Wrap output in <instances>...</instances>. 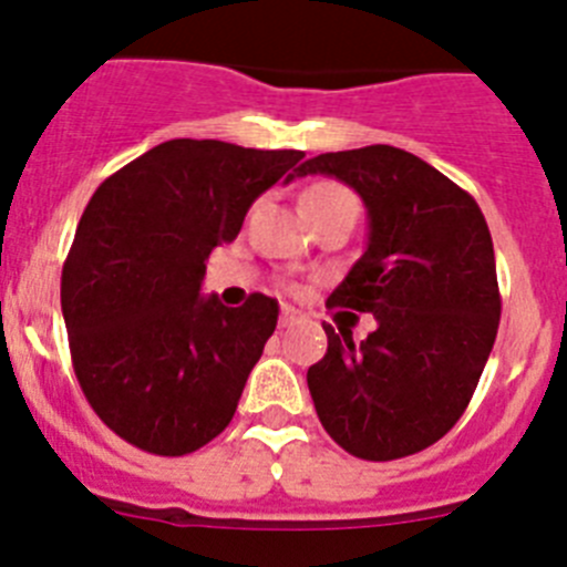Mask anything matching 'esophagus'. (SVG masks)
<instances>
[{
    "label": "esophagus",
    "mask_w": 567,
    "mask_h": 567,
    "mask_svg": "<svg viewBox=\"0 0 567 567\" xmlns=\"http://www.w3.org/2000/svg\"><path fill=\"white\" fill-rule=\"evenodd\" d=\"M298 320H300V312H298V309H292V307H284V309H280V329L295 327V323H298Z\"/></svg>",
    "instance_id": "1"
}]
</instances>
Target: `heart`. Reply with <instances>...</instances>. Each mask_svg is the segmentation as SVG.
<instances>
[{
	"label": "heart",
	"mask_w": 567,
	"mask_h": 567,
	"mask_svg": "<svg viewBox=\"0 0 567 567\" xmlns=\"http://www.w3.org/2000/svg\"><path fill=\"white\" fill-rule=\"evenodd\" d=\"M300 204H303V213H307V215L315 213V209H320V207H329V204H352V207H358L354 195L349 193L346 187H340V184H334V182L312 184V187L303 193Z\"/></svg>",
	"instance_id": "obj_1"
}]
</instances>
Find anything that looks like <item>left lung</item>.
<instances>
[{
    "instance_id": "8db88e82",
    "label": "left lung",
    "mask_w": 567,
    "mask_h": 567,
    "mask_svg": "<svg viewBox=\"0 0 567 567\" xmlns=\"http://www.w3.org/2000/svg\"><path fill=\"white\" fill-rule=\"evenodd\" d=\"M309 173L349 184L369 213L365 252L327 307L378 320L360 343L323 327L329 349L307 372L315 412L354 457H409L463 417L497 338L488 224L452 178L389 144L315 155Z\"/></svg>"
}]
</instances>
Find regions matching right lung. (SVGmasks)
I'll return each instance as SVG.
<instances>
[{
  "label": "right lung",
  "mask_w": 567,
  "mask_h": 567,
  "mask_svg": "<svg viewBox=\"0 0 567 567\" xmlns=\"http://www.w3.org/2000/svg\"><path fill=\"white\" fill-rule=\"evenodd\" d=\"M300 150L173 138L104 178L62 269L73 372L110 432L158 457L198 452L238 409L278 300L204 298L215 247L260 193L300 175Z\"/></svg>",
  "instance_id": "add662e5"
}]
</instances>
